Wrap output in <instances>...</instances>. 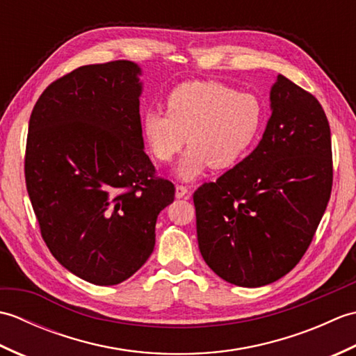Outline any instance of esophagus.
I'll return each mask as SVG.
<instances>
[{
	"label": "esophagus",
	"mask_w": 356,
	"mask_h": 356,
	"mask_svg": "<svg viewBox=\"0 0 356 356\" xmlns=\"http://www.w3.org/2000/svg\"><path fill=\"white\" fill-rule=\"evenodd\" d=\"M176 197L182 199V197H188V188L184 185H177L176 186Z\"/></svg>",
	"instance_id": "1"
}]
</instances>
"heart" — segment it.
Returning a JSON list of instances; mask_svg holds the SVG:
<instances>
[{"instance_id": "heart-1", "label": "heart", "mask_w": 356, "mask_h": 356, "mask_svg": "<svg viewBox=\"0 0 356 356\" xmlns=\"http://www.w3.org/2000/svg\"><path fill=\"white\" fill-rule=\"evenodd\" d=\"M166 113L148 111L142 136L149 153L170 163L185 142L188 149L176 166L179 179H197L211 165L229 170L255 145L264 122L263 104L252 93L236 92L217 81H190L172 88Z\"/></svg>"}]
</instances>
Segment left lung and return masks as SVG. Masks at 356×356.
<instances>
[{
    "label": "left lung",
    "mask_w": 356,
    "mask_h": 356,
    "mask_svg": "<svg viewBox=\"0 0 356 356\" xmlns=\"http://www.w3.org/2000/svg\"><path fill=\"white\" fill-rule=\"evenodd\" d=\"M270 110L252 153L193 195L203 260L243 287L274 283L297 266L332 191L330 127L321 104L278 74Z\"/></svg>",
    "instance_id": "obj_1"
}]
</instances>
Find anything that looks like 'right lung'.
Segmentation results:
<instances>
[{"instance_id": "add662e5", "label": "right lung", "mask_w": 356, "mask_h": 356, "mask_svg": "<svg viewBox=\"0 0 356 356\" xmlns=\"http://www.w3.org/2000/svg\"><path fill=\"white\" fill-rule=\"evenodd\" d=\"M140 73L131 61L82 65L44 90L29 122L24 172L41 236L97 286L142 268L176 191L143 151Z\"/></svg>"}]
</instances>
